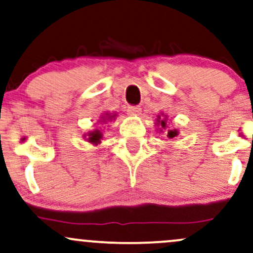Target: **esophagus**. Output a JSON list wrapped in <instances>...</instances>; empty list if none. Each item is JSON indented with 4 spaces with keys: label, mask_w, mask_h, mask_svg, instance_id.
<instances>
[{
    "label": "esophagus",
    "mask_w": 253,
    "mask_h": 253,
    "mask_svg": "<svg viewBox=\"0 0 253 253\" xmlns=\"http://www.w3.org/2000/svg\"><path fill=\"white\" fill-rule=\"evenodd\" d=\"M127 112H128V114L130 115H138L140 114L141 108L139 106H129L128 108H127Z\"/></svg>",
    "instance_id": "1"
}]
</instances>
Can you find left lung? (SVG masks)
Masks as SVG:
<instances>
[{
  "label": "left lung",
  "mask_w": 253,
  "mask_h": 253,
  "mask_svg": "<svg viewBox=\"0 0 253 253\" xmlns=\"http://www.w3.org/2000/svg\"><path fill=\"white\" fill-rule=\"evenodd\" d=\"M159 119H161V118H159ZM159 123H161L162 127L165 128V121L162 120V121H159ZM177 134H178V132H177L176 129L175 130H169V133H168V136H169V138H173V136H176Z\"/></svg>",
  "instance_id": "left-lung-1"
}]
</instances>
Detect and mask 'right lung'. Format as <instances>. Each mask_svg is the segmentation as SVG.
<instances>
[{"label":"right lung","mask_w":253,"mask_h":253,"mask_svg":"<svg viewBox=\"0 0 253 253\" xmlns=\"http://www.w3.org/2000/svg\"><path fill=\"white\" fill-rule=\"evenodd\" d=\"M100 138H101V134L97 132L90 133L89 134V141H91V143H97V141H100Z\"/></svg>","instance_id":"obj_1"}]
</instances>
